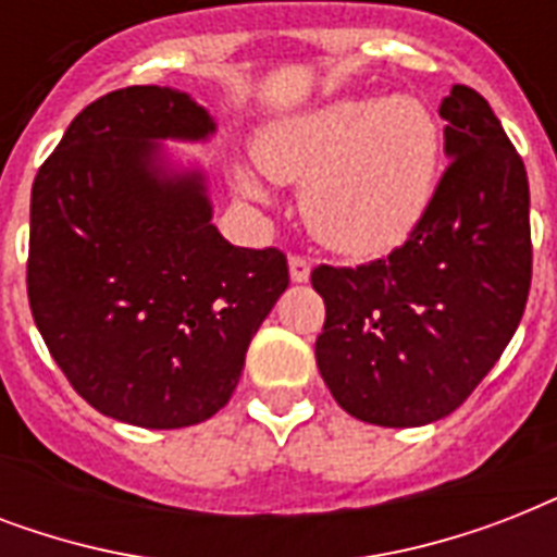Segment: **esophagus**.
<instances>
[{
	"label": "esophagus",
	"instance_id": "obj_1",
	"mask_svg": "<svg viewBox=\"0 0 557 557\" xmlns=\"http://www.w3.org/2000/svg\"><path fill=\"white\" fill-rule=\"evenodd\" d=\"M288 277H292V283H309V277H312V262L306 260V257H292L288 260Z\"/></svg>",
	"mask_w": 557,
	"mask_h": 557
}]
</instances>
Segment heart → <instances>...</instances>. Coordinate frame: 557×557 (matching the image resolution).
Returning a JSON list of instances; mask_svg holds the SVG:
<instances>
[{
    "mask_svg": "<svg viewBox=\"0 0 557 557\" xmlns=\"http://www.w3.org/2000/svg\"><path fill=\"white\" fill-rule=\"evenodd\" d=\"M257 161L274 182H304L306 222L341 253L396 248L428 216L442 170V133L422 100L344 98L271 121L257 135ZM245 201L271 190L245 164L231 170Z\"/></svg>",
    "mask_w": 557,
    "mask_h": 557,
    "instance_id": "1",
    "label": "heart"
}]
</instances>
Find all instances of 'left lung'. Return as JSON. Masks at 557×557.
I'll list each match as a JSON object with an SVG mask.
<instances>
[{
	"mask_svg": "<svg viewBox=\"0 0 557 557\" xmlns=\"http://www.w3.org/2000/svg\"><path fill=\"white\" fill-rule=\"evenodd\" d=\"M445 170L410 239L358 269L321 265L314 358L349 416L419 428L454 413L518 330L532 283L529 178L483 95L442 98Z\"/></svg>",
	"mask_w": 557,
	"mask_h": 557,
	"instance_id": "left-lung-1",
	"label": "left lung"
}]
</instances>
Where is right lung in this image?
Instances as JSON below:
<instances>
[{
	"mask_svg": "<svg viewBox=\"0 0 557 557\" xmlns=\"http://www.w3.org/2000/svg\"><path fill=\"white\" fill-rule=\"evenodd\" d=\"M213 135L187 91L129 86L83 109L34 178V323L72 387L117 422L170 431L222 410L288 286L277 248L219 234L205 168L164 144Z\"/></svg>",
	"mask_w": 557,
	"mask_h": 557,
	"instance_id": "add662e5",
	"label": "right lung"
}]
</instances>
